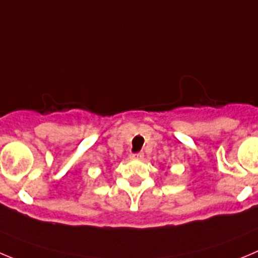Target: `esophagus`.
I'll return each instance as SVG.
<instances>
[{"instance_id": "1", "label": "esophagus", "mask_w": 258, "mask_h": 258, "mask_svg": "<svg viewBox=\"0 0 258 258\" xmlns=\"http://www.w3.org/2000/svg\"><path fill=\"white\" fill-rule=\"evenodd\" d=\"M144 158V153H135L131 154V159H137V160H140V159Z\"/></svg>"}]
</instances>
